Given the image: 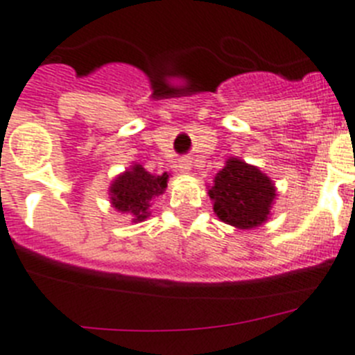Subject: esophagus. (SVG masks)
<instances>
[{"mask_svg": "<svg viewBox=\"0 0 355 355\" xmlns=\"http://www.w3.org/2000/svg\"><path fill=\"white\" fill-rule=\"evenodd\" d=\"M178 168H180L181 172H184V174H188V172L191 171V162L190 160H180V164H178Z\"/></svg>", "mask_w": 355, "mask_h": 355, "instance_id": "1", "label": "esophagus"}]
</instances>
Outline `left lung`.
Here are the masks:
<instances>
[{"label": "left lung", "instance_id": "8db88e82", "mask_svg": "<svg viewBox=\"0 0 355 355\" xmlns=\"http://www.w3.org/2000/svg\"><path fill=\"white\" fill-rule=\"evenodd\" d=\"M213 209L222 222L255 229L271 214L276 188L268 175L239 158H229L209 188Z\"/></svg>", "mask_w": 355, "mask_h": 355}]
</instances>
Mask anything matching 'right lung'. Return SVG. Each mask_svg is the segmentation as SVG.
<instances>
[{
	"mask_svg": "<svg viewBox=\"0 0 355 355\" xmlns=\"http://www.w3.org/2000/svg\"><path fill=\"white\" fill-rule=\"evenodd\" d=\"M168 174L153 175L142 165H132L126 172L119 174L110 184V202L119 213L133 216L135 223L144 222L149 216L151 200L162 195L167 188Z\"/></svg>",
	"mask_w": 355,
	"mask_h": 355,
	"instance_id": "add662e5",
	"label": "right lung"
}]
</instances>
